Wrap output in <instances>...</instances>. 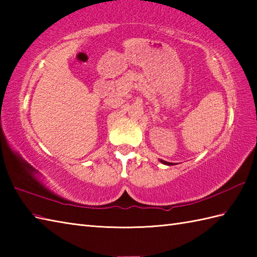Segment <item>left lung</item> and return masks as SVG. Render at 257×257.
<instances>
[{"instance_id": "1", "label": "left lung", "mask_w": 257, "mask_h": 257, "mask_svg": "<svg viewBox=\"0 0 257 257\" xmlns=\"http://www.w3.org/2000/svg\"><path fill=\"white\" fill-rule=\"evenodd\" d=\"M161 163H163V165H167V166H173L176 165V163H171V162H167V161H163V160H160Z\"/></svg>"}]
</instances>
